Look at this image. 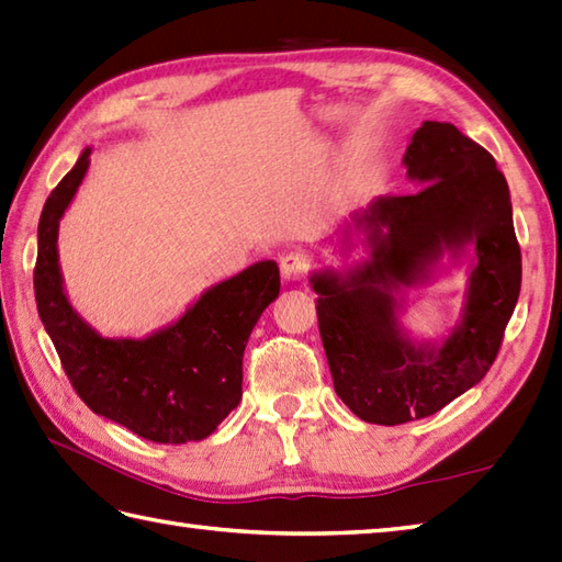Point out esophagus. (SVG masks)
I'll return each instance as SVG.
<instances>
[{
  "instance_id": "esophagus-1",
  "label": "esophagus",
  "mask_w": 562,
  "mask_h": 562,
  "mask_svg": "<svg viewBox=\"0 0 562 562\" xmlns=\"http://www.w3.org/2000/svg\"><path fill=\"white\" fill-rule=\"evenodd\" d=\"M280 272H282V280L288 284L300 282L306 272V258L302 252H288V256H282L280 260Z\"/></svg>"
}]
</instances>
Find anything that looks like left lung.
<instances>
[{
    "instance_id": "8db88e82",
    "label": "left lung",
    "mask_w": 562,
    "mask_h": 562,
    "mask_svg": "<svg viewBox=\"0 0 562 562\" xmlns=\"http://www.w3.org/2000/svg\"><path fill=\"white\" fill-rule=\"evenodd\" d=\"M422 190L378 196L336 234L368 252L344 268L312 270L318 334L334 390L362 422L426 419L487 375L521 290L509 184L497 162L448 121H424L404 153ZM473 252L464 312L441 341L412 339L401 324L405 290L425 286Z\"/></svg>"
}]
</instances>
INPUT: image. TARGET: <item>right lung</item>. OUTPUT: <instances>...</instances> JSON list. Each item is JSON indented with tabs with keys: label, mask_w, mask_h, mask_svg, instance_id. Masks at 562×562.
<instances>
[{
	"label": "right lung",
	"mask_w": 562,
	"mask_h": 562,
	"mask_svg": "<svg viewBox=\"0 0 562 562\" xmlns=\"http://www.w3.org/2000/svg\"><path fill=\"white\" fill-rule=\"evenodd\" d=\"M85 148L43 204L33 272L38 316L82 402L153 443L202 441L240 402L244 350L280 294V268L260 260L216 282L182 316L143 338L102 336L68 300L58 256L60 218L90 170Z\"/></svg>",
	"instance_id": "right-lung-1"
}]
</instances>
